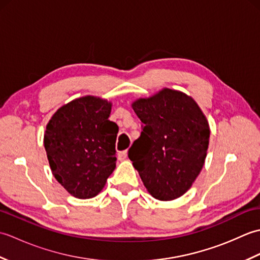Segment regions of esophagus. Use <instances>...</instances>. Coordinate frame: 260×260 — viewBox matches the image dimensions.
<instances>
[{"instance_id": "esophagus-1", "label": "esophagus", "mask_w": 260, "mask_h": 260, "mask_svg": "<svg viewBox=\"0 0 260 260\" xmlns=\"http://www.w3.org/2000/svg\"><path fill=\"white\" fill-rule=\"evenodd\" d=\"M125 158H127V151H121L118 153V159L120 161H124Z\"/></svg>"}]
</instances>
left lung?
<instances>
[{"label": "left lung", "mask_w": 260, "mask_h": 260, "mask_svg": "<svg viewBox=\"0 0 260 260\" xmlns=\"http://www.w3.org/2000/svg\"><path fill=\"white\" fill-rule=\"evenodd\" d=\"M142 133L128 157L150 194L170 201L190 189L207 156L210 128L192 97L164 88L132 104Z\"/></svg>", "instance_id": "left-lung-1"}]
</instances>
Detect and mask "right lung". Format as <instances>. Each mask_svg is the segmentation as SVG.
<instances>
[{"label":"right lung","mask_w":260,"mask_h":260,"mask_svg":"<svg viewBox=\"0 0 260 260\" xmlns=\"http://www.w3.org/2000/svg\"><path fill=\"white\" fill-rule=\"evenodd\" d=\"M112 103L85 96L63 105L46 127L45 148L54 178L71 196L96 197L116 168L118 126Z\"/></svg>","instance_id":"add662e5"}]
</instances>
